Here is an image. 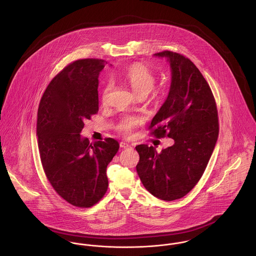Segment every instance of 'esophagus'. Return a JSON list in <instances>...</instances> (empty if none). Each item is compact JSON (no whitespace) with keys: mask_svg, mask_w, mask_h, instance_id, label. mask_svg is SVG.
I'll list each match as a JSON object with an SVG mask.
<instances>
[{"mask_svg":"<svg viewBox=\"0 0 256 256\" xmlns=\"http://www.w3.org/2000/svg\"><path fill=\"white\" fill-rule=\"evenodd\" d=\"M120 148H132V146H131V145L125 143V142H121L120 143Z\"/></svg>","mask_w":256,"mask_h":256,"instance_id":"obj_1","label":"esophagus"}]
</instances>
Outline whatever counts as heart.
<instances>
[{
  "label": "heart",
  "instance_id": "b5f03b06",
  "mask_svg": "<svg viewBox=\"0 0 256 256\" xmlns=\"http://www.w3.org/2000/svg\"><path fill=\"white\" fill-rule=\"evenodd\" d=\"M122 80L138 96H146L154 86L156 76L143 64L136 63L129 66L121 76ZM113 90L112 82H108L102 92V104H108ZM162 92H158L160 94ZM142 118L136 116H125L119 122L117 129L123 134H130L131 131L142 123Z\"/></svg>",
  "mask_w": 256,
  "mask_h": 256
}]
</instances>
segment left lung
<instances>
[{
    "label": "left lung",
    "mask_w": 256,
    "mask_h": 256,
    "mask_svg": "<svg viewBox=\"0 0 256 256\" xmlns=\"http://www.w3.org/2000/svg\"><path fill=\"white\" fill-rule=\"evenodd\" d=\"M154 56L170 63L172 80L150 128L156 137L168 136L174 144L160 154L152 146H136V170L152 195L172 201L191 191L204 174L218 139V111L208 82L188 58L170 51Z\"/></svg>",
    "instance_id": "1"
}]
</instances>
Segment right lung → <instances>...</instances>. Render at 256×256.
Instances as JSON below:
<instances>
[{
	"label": "right lung",
	"instance_id": "1",
	"mask_svg": "<svg viewBox=\"0 0 256 256\" xmlns=\"http://www.w3.org/2000/svg\"><path fill=\"white\" fill-rule=\"evenodd\" d=\"M108 63L82 59L68 65L45 90L37 112L41 164L55 191L76 207L98 203L108 187L106 168L119 148L108 138L90 144L84 121L98 111V76Z\"/></svg>",
	"mask_w": 256,
	"mask_h": 256
}]
</instances>
